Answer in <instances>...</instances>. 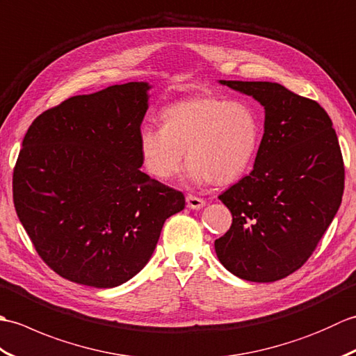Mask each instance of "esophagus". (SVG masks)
Listing matches in <instances>:
<instances>
[{
	"label": "esophagus",
	"mask_w": 356,
	"mask_h": 356,
	"mask_svg": "<svg viewBox=\"0 0 356 356\" xmlns=\"http://www.w3.org/2000/svg\"><path fill=\"white\" fill-rule=\"evenodd\" d=\"M207 205V202L200 199V197H195V195H186V207L191 208V209H202L203 207Z\"/></svg>",
	"instance_id": "1"
}]
</instances>
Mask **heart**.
<instances>
[{
    "mask_svg": "<svg viewBox=\"0 0 356 356\" xmlns=\"http://www.w3.org/2000/svg\"><path fill=\"white\" fill-rule=\"evenodd\" d=\"M260 140L251 105L199 95L168 105L161 128L140 130L138 148L143 168L162 182L177 176L186 154L190 182L228 185L251 168Z\"/></svg>",
    "mask_w": 356,
    "mask_h": 356,
    "instance_id": "heart-1",
    "label": "heart"
}]
</instances>
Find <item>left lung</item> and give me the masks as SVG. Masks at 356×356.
<instances>
[{"mask_svg":"<svg viewBox=\"0 0 356 356\" xmlns=\"http://www.w3.org/2000/svg\"><path fill=\"white\" fill-rule=\"evenodd\" d=\"M264 107L252 171L218 195L232 225L214 241L223 266L255 283L300 269L334 220L344 165L329 115L318 102L268 81H218Z\"/></svg>","mask_w":356,"mask_h":356,"instance_id":"left-lung-1","label":"left lung"}]
</instances>
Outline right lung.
Instances as JSON below:
<instances>
[{
    "label": "right lung",
    "mask_w": 356,
    "mask_h": 356,
    "mask_svg": "<svg viewBox=\"0 0 356 356\" xmlns=\"http://www.w3.org/2000/svg\"><path fill=\"white\" fill-rule=\"evenodd\" d=\"M148 82L73 96L38 116L13 170V203L41 259L61 277L120 286L153 255L185 197L139 168Z\"/></svg>",
    "instance_id": "add662e5"
}]
</instances>
